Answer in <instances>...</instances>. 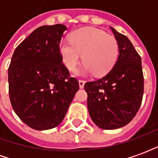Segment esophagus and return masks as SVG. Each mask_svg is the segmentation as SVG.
<instances>
[{
  "label": "esophagus",
  "mask_w": 158,
  "mask_h": 158,
  "mask_svg": "<svg viewBox=\"0 0 158 158\" xmlns=\"http://www.w3.org/2000/svg\"><path fill=\"white\" fill-rule=\"evenodd\" d=\"M85 80H83V79H79V88H84V85H85Z\"/></svg>",
  "instance_id": "1"
}]
</instances>
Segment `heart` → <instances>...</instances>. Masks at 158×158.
<instances>
[{
  "label": "heart",
  "instance_id": "1",
  "mask_svg": "<svg viewBox=\"0 0 158 158\" xmlns=\"http://www.w3.org/2000/svg\"><path fill=\"white\" fill-rule=\"evenodd\" d=\"M62 62L69 71H74L82 59L85 63L82 73L106 75L112 70L119 55L118 42L115 37L101 29L85 27L70 35V41L59 44Z\"/></svg>",
  "mask_w": 158,
  "mask_h": 158
}]
</instances>
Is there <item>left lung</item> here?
Listing matches in <instances>:
<instances>
[{"label": "left lung", "instance_id": "8db88e82", "mask_svg": "<svg viewBox=\"0 0 158 158\" xmlns=\"http://www.w3.org/2000/svg\"><path fill=\"white\" fill-rule=\"evenodd\" d=\"M111 29L118 42V61L103 78L85 85L89 116L103 129L128 124L138 112L144 93L140 56L125 35Z\"/></svg>", "mask_w": 158, "mask_h": 158}]
</instances>
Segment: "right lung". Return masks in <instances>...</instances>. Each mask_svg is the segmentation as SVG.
I'll use <instances>...</instances> for the list:
<instances>
[{"instance_id":"obj_1","label":"right lung","mask_w":158,"mask_h":158,"mask_svg":"<svg viewBox=\"0 0 158 158\" xmlns=\"http://www.w3.org/2000/svg\"><path fill=\"white\" fill-rule=\"evenodd\" d=\"M67 28L41 26L15 49L8 68L9 97L16 114L30 128H55L79 88L62 63L59 44Z\"/></svg>"}]
</instances>
